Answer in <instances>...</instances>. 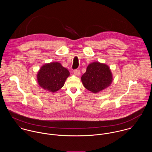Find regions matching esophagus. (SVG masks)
<instances>
[{"label": "esophagus", "instance_id": "1", "mask_svg": "<svg viewBox=\"0 0 152 152\" xmlns=\"http://www.w3.org/2000/svg\"><path fill=\"white\" fill-rule=\"evenodd\" d=\"M74 73L76 76H79L80 75V71L79 69L74 70Z\"/></svg>", "mask_w": 152, "mask_h": 152}]
</instances>
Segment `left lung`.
<instances>
[{
  "label": "left lung",
  "mask_w": 152,
  "mask_h": 152,
  "mask_svg": "<svg viewBox=\"0 0 152 152\" xmlns=\"http://www.w3.org/2000/svg\"><path fill=\"white\" fill-rule=\"evenodd\" d=\"M81 80L87 89L96 94L111 85L113 75L108 65L96 61L87 66L86 72Z\"/></svg>",
  "instance_id": "left-lung-1"
}]
</instances>
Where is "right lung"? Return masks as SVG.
<instances>
[{"label": "right lung", "instance_id": "1", "mask_svg": "<svg viewBox=\"0 0 152 152\" xmlns=\"http://www.w3.org/2000/svg\"><path fill=\"white\" fill-rule=\"evenodd\" d=\"M69 75V71L61 63L51 62L40 68L37 74V80L43 89L54 93L64 86Z\"/></svg>", "mask_w": 152, "mask_h": 152}]
</instances>
